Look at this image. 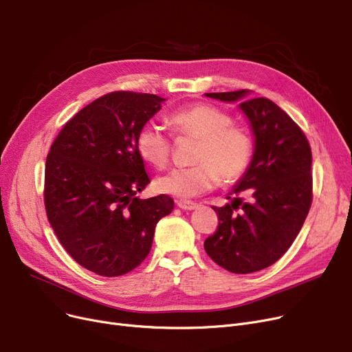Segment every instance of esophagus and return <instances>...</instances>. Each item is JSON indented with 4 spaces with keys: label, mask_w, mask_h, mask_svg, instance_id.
<instances>
[{
    "label": "esophagus",
    "mask_w": 352,
    "mask_h": 352,
    "mask_svg": "<svg viewBox=\"0 0 352 352\" xmlns=\"http://www.w3.org/2000/svg\"><path fill=\"white\" fill-rule=\"evenodd\" d=\"M176 204L183 210H193V209L197 208V203H195L192 200H184V199L176 200Z\"/></svg>",
    "instance_id": "34e87169"
}]
</instances>
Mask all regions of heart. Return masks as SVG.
Instances as JSON below:
<instances>
[{"label": "heart", "mask_w": 352, "mask_h": 352, "mask_svg": "<svg viewBox=\"0 0 352 352\" xmlns=\"http://www.w3.org/2000/svg\"><path fill=\"white\" fill-rule=\"evenodd\" d=\"M232 116L224 111L197 103L169 115V123L177 136H192L199 140L193 162L188 168H173L155 182L160 193L177 197H193L217 184L237 180L249 168L253 156V140L245 129L232 125ZM139 155L164 168L172 153V142L157 123L146 122L136 133Z\"/></svg>", "instance_id": "1"}]
</instances>
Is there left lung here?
Wrapping results in <instances>:
<instances>
[{
	"mask_svg": "<svg viewBox=\"0 0 352 352\" xmlns=\"http://www.w3.org/2000/svg\"><path fill=\"white\" fill-rule=\"evenodd\" d=\"M249 89L206 94L237 102L250 122L254 152L249 168L227 199L213 208L219 226L204 250L220 267L249 274L274 264L300 233L313 201L311 148L297 123L267 98ZM245 190L250 200L233 198Z\"/></svg>",
	"mask_w": 352,
	"mask_h": 352,
	"instance_id": "left-lung-1",
	"label": "left lung"
}]
</instances>
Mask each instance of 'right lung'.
Listing matches in <instances>:
<instances>
[{
  "label": "right lung",
  "instance_id": "obj_1",
  "mask_svg": "<svg viewBox=\"0 0 352 352\" xmlns=\"http://www.w3.org/2000/svg\"><path fill=\"white\" fill-rule=\"evenodd\" d=\"M162 102L153 94L103 95L65 123L47 156L48 220L68 254L98 276L136 268L152 249L157 221L175 208L166 195L138 197L151 179L136 133Z\"/></svg>",
  "mask_w": 352,
  "mask_h": 352
}]
</instances>
